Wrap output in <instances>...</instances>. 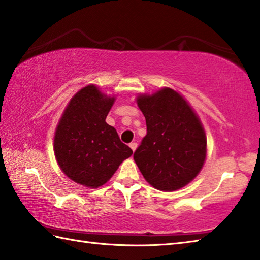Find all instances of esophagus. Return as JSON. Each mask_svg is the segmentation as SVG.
Segmentation results:
<instances>
[{"mask_svg": "<svg viewBox=\"0 0 260 260\" xmlns=\"http://www.w3.org/2000/svg\"><path fill=\"white\" fill-rule=\"evenodd\" d=\"M129 147L132 148V150H133V152L136 150V147H137V143L136 142H132V143H129Z\"/></svg>", "mask_w": 260, "mask_h": 260, "instance_id": "esophagus-1", "label": "esophagus"}]
</instances>
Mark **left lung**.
Masks as SVG:
<instances>
[{"mask_svg":"<svg viewBox=\"0 0 260 260\" xmlns=\"http://www.w3.org/2000/svg\"><path fill=\"white\" fill-rule=\"evenodd\" d=\"M136 102L146 119L147 133L134 161L155 189L179 190L196 178L206 161L207 137L201 121L171 88L141 95Z\"/></svg>","mask_w":260,"mask_h":260,"instance_id":"left-lung-1","label":"left lung"}]
</instances>
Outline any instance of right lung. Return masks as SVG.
<instances>
[{
	"mask_svg": "<svg viewBox=\"0 0 260 260\" xmlns=\"http://www.w3.org/2000/svg\"><path fill=\"white\" fill-rule=\"evenodd\" d=\"M114 102L115 97L88 85L71 98L59 120L54 155L62 172L81 185L102 186L133 154L105 120Z\"/></svg>",
	"mask_w": 260,
	"mask_h": 260,
	"instance_id": "1",
	"label": "right lung"
}]
</instances>
